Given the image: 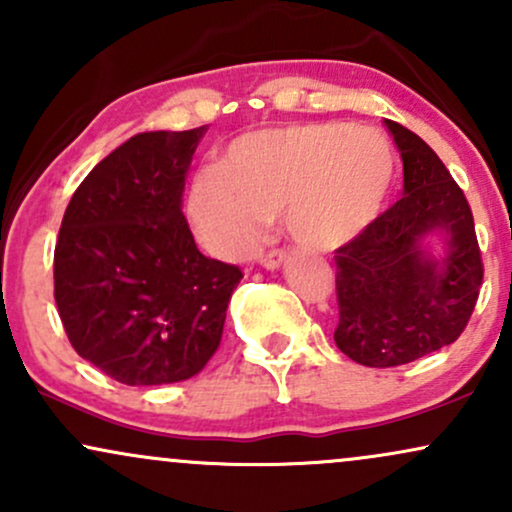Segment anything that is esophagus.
<instances>
[{
	"mask_svg": "<svg viewBox=\"0 0 512 512\" xmlns=\"http://www.w3.org/2000/svg\"><path fill=\"white\" fill-rule=\"evenodd\" d=\"M284 260H286V250H279V248H272L264 252V255H260V264L264 269H276Z\"/></svg>",
	"mask_w": 512,
	"mask_h": 512,
	"instance_id": "obj_1",
	"label": "esophagus"
}]
</instances>
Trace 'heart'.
Masks as SVG:
<instances>
[{
    "instance_id": "obj_1",
    "label": "heart",
    "mask_w": 512,
    "mask_h": 512,
    "mask_svg": "<svg viewBox=\"0 0 512 512\" xmlns=\"http://www.w3.org/2000/svg\"><path fill=\"white\" fill-rule=\"evenodd\" d=\"M395 180V151L380 132L349 125L262 129L228 146L221 166H204L187 190L199 240L240 257L279 214L296 243L330 250L378 216Z\"/></svg>"
}]
</instances>
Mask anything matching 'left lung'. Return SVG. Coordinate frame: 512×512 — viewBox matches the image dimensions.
<instances>
[{"mask_svg":"<svg viewBox=\"0 0 512 512\" xmlns=\"http://www.w3.org/2000/svg\"><path fill=\"white\" fill-rule=\"evenodd\" d=\"M404 163V195L334 250L339 325L351 361L392 368L455 342L477 305L484 264L467 197L424 139L385 120ZM446 236V257L423 238Z\"/></svg>","mask_w":512,"mask_h":512,"instance_id":"obj_1","label":"left lung"}]
</instances>
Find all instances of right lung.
I'll list each match as a JSON object with an SVG mask.
<instances>
[{"instance_id": "right-lung-1", "label": "right lung", "mask_w": 512, "mask_h": 512, "mask_svg": "<svg viewBox=\"0 0 512 512\" xmlns=\"http://www.w3.org/2000/svg\"><path fill=\"white\" fill-rule=\"evenodd\" d=\"M207 127L142 132L76 187L55 245V303L74 351L122 385L192 378L221 344L236 264L204 257L182 216Z\"/></svg>"}]
</instances>
